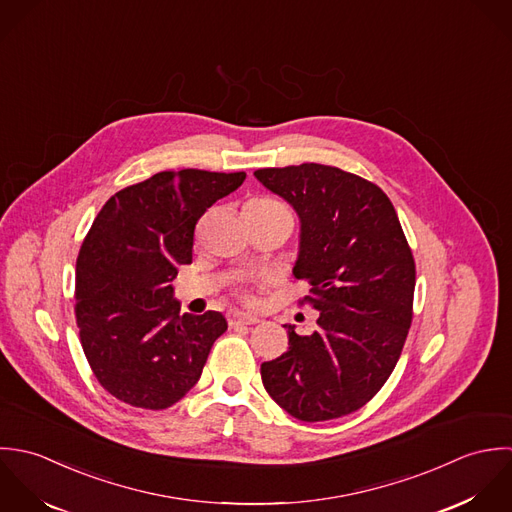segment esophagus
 <instances>
[{"mask_svg":"<svg viewBox=\"0 0 512 512\" xmlns=\"http://www.w3.org/2000/svg\"><path fill=\"white\" fill-rule=\"evenodd\" d=\"M229 324H257L261 318L251 314V312H243V310H231L227 314Z\"/></svg>","mask_w":512,"mask_h":512,"instance_id":"34e87169","label":"esophagus"}]
</instances>
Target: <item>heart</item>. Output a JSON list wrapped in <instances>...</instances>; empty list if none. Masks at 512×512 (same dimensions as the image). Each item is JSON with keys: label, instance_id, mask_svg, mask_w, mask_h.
I'll use <instances>...</instances> for the list:
<instances>
[{"label": "heart", "instance_id": "b5f03b06", "mask_svg": "<svg viewBox=\"0 0 512 512\" xmlns=\"http://www.w3.org/2000/svg\"><path fill=\"white\" fill-rule=\"evenodd\" d=\"M275 209H287V207L269 196H257V198L247 200V204H245V211H253V213H265V211H275Z\"/></svg>", "mask_w": 512, "mask_h": 512}]
</instances>
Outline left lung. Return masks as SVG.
<instances>
[{"label":"left lung","mask_w":512,"mask_h":512,"mask_svg":"<svg viewBox=\"0 0 512 512\" xmlns=\"http://www.w3.org/2000/svg\"><path fill=\"white\" fill-rule=\"evenodd\" d=\"M255 178L299 215L297 279L312 285L318 328L261 364L267 394L301 421L348 415L394 372L411 324L415 263L390 198L322 164L263 168Z\"/></svg>","instance_id":"obj_1"}]
</instances>
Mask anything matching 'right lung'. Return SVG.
I'll use <instances>...</instances> for the list:
<instances>
[{
  "label": "right lung",
  "mask_w": 512,
  "mask_h": 512,
  "mask_svg": "<svg viewBox=\"0 0 512 512\" xmlns=\"http://www.w3.org/2000/svg\"><path fill=\"white\" fill-rule=\"evenodd\" d=\"M245 176L160 172L116 192L93 221L77 259V326L97 380L120 402L166 409L198 384L227 320L180 314L172 281L192 263L198 219Z\"/></svg>",
  "instance_id": "1"
}]
</instances>
